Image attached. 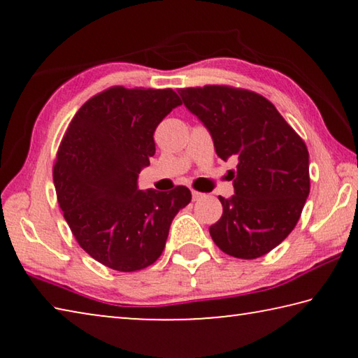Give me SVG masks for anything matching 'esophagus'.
<instances>
[{
  "instance_id": "34e87169",
  "label": "esophagus",
  "mask_w": 358,
  "mask_h": 358,
  "mask_svg": "<svg viewBox=\"0 0 358 358\" xmlns=\"http://www.w3.org/2000/svg\"><path fill=\"white\" fill-rule=\"evenodd\" d=\"M191 192H192V201H199V199H202V197L205 196V194L199 192V191H196V189H192Z\"/></svg>"
}]
</instances>
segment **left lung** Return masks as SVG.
Wrapping results in <instances>:
<instances>
[{
    "label": "left lung",
    "instance_id": "left-lung-1",
    "mask_svg": "<svg viewBox=\"0 0 358 358\" xmlns=\"http://www.w3.org/2000/svg\"><path fill=\"white\" fill-rule=\"evenodd\" d=\"M187 110L213 138L222 161L235 157L230 171L235 194L220 196L221 220L210 235L222 252L257 259L292 232L310 196V155L268 99L248 90L207 85L178 90Z\"/></svg>",
    "mask_w": 358,
    "mask_h": 358
}]
</instances>
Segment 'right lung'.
<instances>
[{
  "label": "right lung",
  "mask_w": 358,
  "mask_h": 358,
  "mask_svg": "<svg viewBox=\"0 0 358 358\" xmlns=\"http://www.w3.org/2000/svg\"><path fill=\"white\" fill-rule=\"evenodd\" d=\"M181 106L171 88L112 87L78 108L53 166L59 208L83 251L108 268L137 271L164 251L191 191L137 187L155 155L157 124Z\"/></svg>",
  "instance_id": "add662e5"
}]
</instances>
